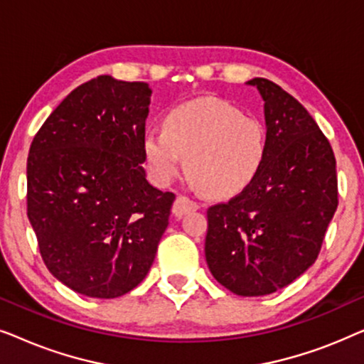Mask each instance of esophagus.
I'll list each match as a JSON object with an SVG mask.
<instances>
[{
	"instance_id": "esophagus-1",
	"label": "esophagus",
	"mask_w": 364,
	"mask_h": 364,
	"mask_svg": "<svg viewBox=\"0 0 364 364\" xmlns=\"http://www.w3.org/2000/svg\"><path fill=\"white\" fill-rule=\"evenodd\" d=\"M200 207V203L193 200L191 197H186V196H178L176 198V202H173V207H172V212L176 217H182L186 215L188 212H193L197 210V208Z\"/></svg>"
}]
</instances>
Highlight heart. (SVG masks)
<instances>
[{
    "label": "heart",
    "mask_w": 364,
    "mask_h": 364,
    "mask_svg": "<svg viewBox=\"0 0 364 364\" xmlns=\"http://www.w3.org/2000/svg\"><path fill=\"white\" fill-rule=\"evenodd\" d=\"M267 129L230 102L202 97L172 107L164 129H149L142 154L151 177L167 186L186 166L193 186L213 197L245 191L267 157Z\"/></svg>",
    "instance_id": "b5f03b06"
}]
</instances>
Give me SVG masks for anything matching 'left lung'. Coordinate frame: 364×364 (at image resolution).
Masks as SVG:
<instances>
[{"label": "left lung", "mask_w": 364, "mask_h": 364, "mask_svg": "<svg viewBox=\"0 0 364 364\" xmlns=\"http://www.w3.org/2000/svg\"><path fill=\"white\" fill-rule=\"evenodd\" d=\"M248 84L265 101V164L245 191L208 207L205 258L227 290L263 296L315 263L338 207V178L330 141L306 109L268 79Z\"/></svg>", "instance_id": "left-lung-1"}]
</instances>
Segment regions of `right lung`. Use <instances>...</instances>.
Masks as SVG:
<instances>
[{"label": "right lung", "mask_w": 364, "mask_h": 364, "mask_svg": "<svg viewBox=\"0 0 364 364\" xmlns=\"http://www.w3.org/2000/svg\"><path fill=\"white\" fill-rule=\"evenodd\" d=\"M146 82L97 76L51 112L28 156V218L48 270L71 290L116 298L151 270L176 196L146 178Z\"/></svg>", "instance_id": "add662e5"}]
</instances>
